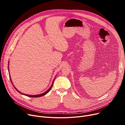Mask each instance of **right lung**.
Masks as SVG:
<instances>
[{
  "mask_svg": "<svg viewBox=\"0 0 125 125\" xmlns=\"http://www.w3.org/2000/svg\"><path fill=\"white\" fill-rule=\"evenodd\" d=\"M8 70H9V75H10V81H11V83H12V84H13V83H12V81H11V78H10V71H9V62H8ZM55 77L54 78V80H53V81H52V84H51V87H50V88L47 91H45V92H44V93H42V94H38V95H27V94H24V93H21V92H20L19 90H18L17 89V88L14 86V84H13V86H14V87L15 88V89L19 93H20V94H22V95H25V96H28V97H42V96H44V95H46L50 91V90L51 89V88H52V84H53V83H54V80H55Z\"/></svg>",
  "mask_w": 125,
  "mask_h": 125,
  "instance_id": "add662e5",
  "label": "right lung"
}]
</instances>
